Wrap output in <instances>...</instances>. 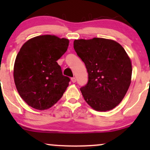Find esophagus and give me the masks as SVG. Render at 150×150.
I'll return each instance as SVG.
<instances>
[{"instance_id":"34e87169","label":"esophagus","mask_w":150,"mask_h":150,"mask_svg":"<svg viewBox=\"0 0 150 150\" xmlns=\"http://www.w3.org/2000/svg\"><path fill=\"white\" fill-rule=\"evenodd\" d=\"M71 81H72V82H73V83H75V82H76V78H75V77H72V78H71Z\"/></svg>"}]
</instances>
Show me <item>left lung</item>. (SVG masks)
<instances>
[{
	"mask_svg": "<svg viewBox=\"0 0 150 150\" xmlns=\"http://www.w3.org/2000/svg\"><path fill=\"white\" fill-rule=\"evenodd\" d=\"M74 49L85 63L88 82L80 91L86 102L97 111L114 108L131 83L132 63L123 47L104 38L75 39Z\"/></svg>",
	"mask_w": 150,
	"mask_h": 150,
	"instance_id": "1",
	"label": "left lung"
}]
</instances>
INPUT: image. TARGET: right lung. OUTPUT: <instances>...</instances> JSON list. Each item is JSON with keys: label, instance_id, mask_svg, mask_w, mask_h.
Returning a JSON list of instances; mask_svg holds the SVG:
<instances>
[{"label": "right lung", "instance_id": "right-lung-1", "mask_svg": "<svg viewBox=\"0 0 150 150\" xmlns=\"http://www.w3.org/2000/svg\"><path fill=\"white\" fill-rule=\"evenodd\" d=\"M69 40L41 35L26 42L15 58L13 77L17 90L31 107L46 110L63 95L70 78L56 61L68 49Z\"/></svg>", "mask_w": 150, "mask_h": 150}]
</instances>
